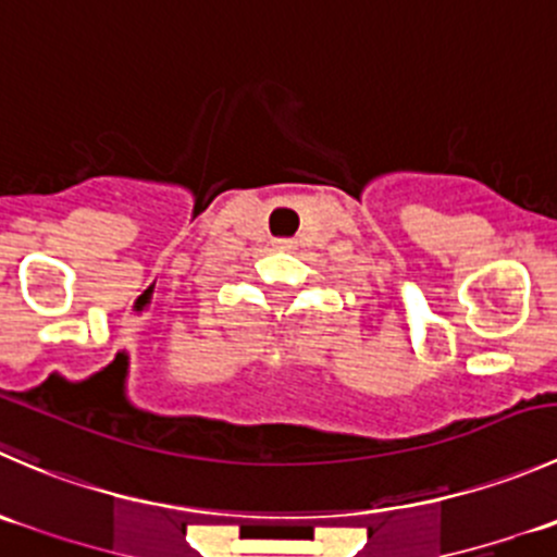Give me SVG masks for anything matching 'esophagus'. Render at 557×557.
<instances>
[{"label":"esophagus","mask_w":557,"mask_h":557,"mask_svg":"<svg viewBox=\"0 0 557 557\" xmlns=\"http://www.w3.org/2000/svg\"><path fill=\"white\" fill-rule=\"evenodd\" d=\"M274 247H277V250H294V242L280 239V242H274Z\"/></svg>","instance_id":"34e87169"}]
</instances>
